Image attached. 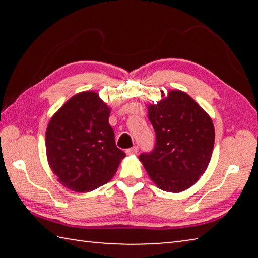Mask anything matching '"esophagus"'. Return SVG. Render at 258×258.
<instances>
[{"label":"esophagus","instance_id":"1","mask_svg":"<svg viewBox=\"0 0 258 258\" xmlns=\"http://www.w3.org/2000/svg\"><path fill=\"white\" fill-rule=\"evenodd\" d=\"M138 151H139V147L134 146V147L130 148V149L126 150V154H127V155H137Z\"/></svg>","mask_w":258,"mask_h":258}]
</instances>
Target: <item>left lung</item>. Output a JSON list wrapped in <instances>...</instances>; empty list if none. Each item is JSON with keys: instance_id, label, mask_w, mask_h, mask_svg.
Instances as JSON below:
<instances>
[{"instance_id": "obj_1", "label": "left lung", "mask_w": 258, "mask_h": 258, "mask_svg": "<svg viewBox=\"0 0 258 258\" xmlns=\"http://www.w3.org/2000/svg\"><path fill=\"white\" fill-rule=\"evenodd\" d=\"M164 93L161 97H164ZM155 149L139 159L159 189L181 192L195 184L211 161L215 130L207 112L182 91L148 106Z\"/></svg>"}]
</instances>
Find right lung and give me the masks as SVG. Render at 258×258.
<instances>
[{
	"instance_id": "add662e5",
	"label": "right lung",
	"mask_w": 258,
	"mask_h": 258,
	"mask_svg": "<svg viewBox=\"0 0 258 258\" xmlns=\"http://www.w3.org/2000/svg\"><path fill=\"white\" fill-rule=\"evenodd\" d=\"M110 108L92 91L74 95L47 125L46 156L58 181L76 192H89L110 180L126 156L109 125Z\"/></svg>"
}]
</instances>
